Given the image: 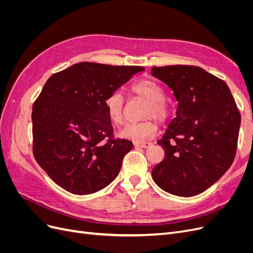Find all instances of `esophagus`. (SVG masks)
Masks as SVG:
<instances>
[{"instance_id":"1","label":"esophagus","mask_w":253,"mask_h":253,"mask_svg":"<svg viewBox=\"0 0 253 253\" xmlns=\"http://www.w3.org/2000/svg\"><path fill=\"white\" fill-rule=\"evenodd\" d=\"M134 145L135 147H139V148H150L152 145V142H148V141H135L134 142Z\"/></svg>"}]
</instances>
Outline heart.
I'll list each match as a JSON object with an SVG mask.
<instances>
[{"mask_svg": "<svg viewBox=\"0 0 253 253\" xmlns=\"http://www.w3.org/2000/svg\"><path fill=\"white\" fill-rule=\"evenodd\" d=\"M132 94L147 100L141 117L144 118L139 122L128 124L120 131V136L134 140H143L151 138L158 131L157 121H168L172 114L171 106L166 99L165 87L153 79L140 80L133 84ZM104 108L108 117L114 125H121L125 120L126 101L119 91H114L105 98Z\"/></svg>", "mask_w": 253, "mask_h": 253, "instance_id": "heart-1", "label": "heart"}]
</instances>
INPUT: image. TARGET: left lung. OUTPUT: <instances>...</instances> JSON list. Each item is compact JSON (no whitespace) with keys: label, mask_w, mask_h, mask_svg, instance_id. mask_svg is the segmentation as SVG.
<instances>
[{"label":"left lung","mask_w":253,"mask_h":253,"mask_svg":"<svg viewBox=\"0 0 253 253\" xmlns=\"http://www.w3.org/2000/svg\"><path fill=\"white\" fill-rule=\"evenodd\" d=\"M178 101L176 117L158 140L165 158L152 170L163 190L194 196L217 181L232 165L241 114L227 83L202 67H152Z\"/></svg>","instance_id":"obj_1"}]
</instances>
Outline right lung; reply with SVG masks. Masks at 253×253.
I'll list each match as a JSON object with an SVG mask.
<instances>
[{
	"instance_id": "1",
	"label": "right lung",
	"mask_w": 253,
	"mask_h": 253,
	"mask_svg": "<svg viewBox=\"0 0 253 253\" xmlns=\"http://www.w3.org/2000/svg\"><path fill=\"white\" fill-rule=\"evenodd\" d=\"M141 66L79 62L50 76L33 105V153L57 185L89 194L118 175L133 142L115 138L104 108Z\"/></svg>"
}]
</instances>
